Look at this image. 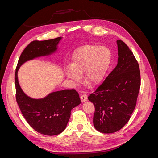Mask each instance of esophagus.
Instances as JSON below:
<instances>
[{"label":"esophagus","instance_id":"1","mask_svg":"<svg viewBox=\"0 0 158 158\" xmlns=\"http://www.w3.org/2000/svg\"><path fill=\"white\" fill-rule=\"evenodd\" d=\"M80 99H81V101H82V102H85L88 99L87 95L86 94H82V95H81Z\"/></svg>","mask_w":158,"mask_h":158}]
</instances>
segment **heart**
Segmentation results:
<instances>
[{"label": "heart", "mask_w": 158, "mask_h": 158, "mask_svg": "<svg viewBox=\"0 0 158 158\" xmlns=\"http://www.w3.org/2000/svg\"><path fill=\"white\" fill-rule=\"evenodd\" d=\"M111 52L105 46L85 45L75 52L71 68L66 70L67 78L78 82L85 70L84 80L90 85H96L103 80L111 63Z\"/></svg>", "instance_id": "obj_1"}]
</instances>
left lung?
I'll return each instance as SVG.
<instances>
[{"label": "left lung", "instance_id": "8db88e82", "mask_svg": "<svg viewBox=\"0 0 158 158\" xmlns=\"http://www.w3.org/2000/svg\"><path fill=\"white\" fill-rule=\"evenodd\" d=\"M117 64L88 99L95 107L94 126L113 133L125 126L134 111L140 88L139 65L129 47L117 40Z\"/></svg>", "mask_w": 158, "mask_h": 158}]
</instances>
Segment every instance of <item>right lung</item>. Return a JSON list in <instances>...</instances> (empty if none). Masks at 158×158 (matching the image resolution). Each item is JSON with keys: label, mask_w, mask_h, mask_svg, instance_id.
<instances>
[{"label": "right lung", "mask_w": 158, "mask_h": 158, "mask_svg": "<svg viewBox=\"0 0 158 158\" xmlns=\"http://www.w3.org/2000/svg\"><path fill=\"white\" fill-rule=\"evenodd\" d=\"M62 37L45 41H33L23 51L15 72L16 102L28 124L35 131L47 136L57 135L66 127L71 110L80 104L75 89L51 92L44 98L34 99L23 92L18 78V71L28 60L49 56L57 51Z\"/></svg>", "instance_id": "obj_1"}]
</instances>
